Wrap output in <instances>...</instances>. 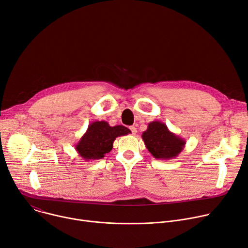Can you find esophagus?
I'll return each mask as SVG.
<instances>
[{
    "label": "esophagus",
    "mask_w": 248,
    "mask_h": 248,
    "mask_svg": "<svg viewBox=\"0 0 248 248\" xmlns=\"http://www.w3.org/2000/svg\"><path fill=\"white\" fill-rule=\"evenodd\" d=\"M129 129L131 130V132H132V134H136V133H137V128L135 127V126H130L129 127Z\"/></svg>",
    "instance_id": "34e87169"
}]
</instances>
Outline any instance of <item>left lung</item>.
Here are the masks:
<instances>
[{"label":"left lung","instance_id":"obj_1","mask_svg":"<svg viewBox=\"0 0 248 248\" xmlns=\"http://www.w3.org/2000/svg\"><path fill=\"white\" fill-rule=\"evenodd\" d=\"M146 148L155 159L170 160L178 157L184 150L186 140L170 132L161 121L150 122L142 134Z\"/></svg>","mask_w":248,"mask_h":248}]
</instances>
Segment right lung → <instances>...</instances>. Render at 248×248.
Masks as SVG:
<instances>
[{"label": "right lung", "mask_w": 248, "mask_h": 248, "mask_svg": "<svg viewBox=\"0 0 248 248\" xmlns=\"http://www.w3.org/2000/svg\"><path fill=\"white\" fill-rule=\"evenodd\" d=\"M129 133L131 131L123 125L112 127L106 121H94L89 124L84 135L75 145V150L85 161L99 160L112 150L117 137Z\"/></svg>", "instance_id": "add662e5"}]
</instances>
